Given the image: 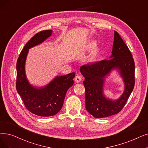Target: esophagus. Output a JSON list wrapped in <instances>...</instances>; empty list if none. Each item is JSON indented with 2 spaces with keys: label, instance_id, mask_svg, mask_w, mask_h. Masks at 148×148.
Here are the masks:
<instances>
[{
  "label": "esophagus",
  "instance_id": "obj_1",
  "mask_svg": "<svg viewBox=\"0 0 148 148\" xmlns=\"http://www.w3.org/2000/svg\"><path fill=\"white\" fill-rule=\"evenodd\" d=\"M82 80V77L80 75H76V76L75 77V81L76 82H79L81 81Z\"/></svg>",
  "mask_w": 148,
  "mask_h": 148
}]
</instances>
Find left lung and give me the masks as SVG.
I'll return each instance as SVG.
<instances>
[{"mask_svg":"<svg viewBox=\"0 0 148 148\" xmlns=\"http://www.w3.org/2000/svg\"><path fill=\"white\" fill-rule=\"evenodd\" d=\"M111 59L96 63L88 64L80 67L84 77L86 109L95 118H104L116 114L123 109L135 86V64L128 47L116 31ZM118 68L125 84V92L116 101L106 99L102 94L105 76L112 69Z\"/></svg>","mask_w":148,"mask_h":148,"instance_id":"obj_1","label":"left lung"}]
</instances>
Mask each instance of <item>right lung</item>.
I'll return each instance as SVG.
<instances>
[{
	"label": "right lung",
	"instance_id": "1",
	"mask_svg": "<svg viewBox=\"0 0 148 148\" xmlns=\"http://www.w3.org/2000/svg\"><path fill=\"white\" fill-rule=\"evenodd\" d=\"M52 30H43L29 39L22 50L16 64V90L27 109L40 116H50L61 109L69 88L73 85L75 72L57 76L47 86L36 88L28 83L25 73V62L28 49L42 42L51 36Z\"/></svg>",
	"mask_w": 148,
	"mask_h": 148
}]
</instances>
